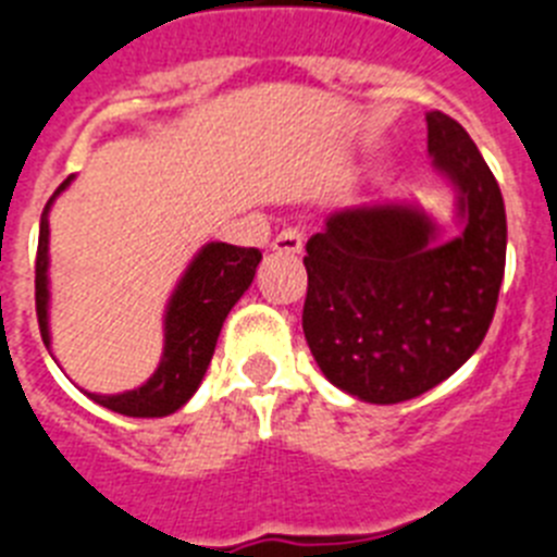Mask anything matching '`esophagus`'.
Returning a JSON list of instances; mask_svg holds the SVG:
<instances>
[{"label":"esophagus","mask_w":557,"mask_h":557,"mask_svg":"<svg viewBox=\"0 0 557 557\" xmlns=\"http://www.w3.org/2000/svg\"><path fill=\"white\" fill-rule=\"evenodd\" d=\"M270 248H273L275 253H284V256L301 253V248H304V236H301V231L284 228L282 234H275V239H273V243H270Z\"/></svg>","instance_id":"obj_1"}]
</instances>
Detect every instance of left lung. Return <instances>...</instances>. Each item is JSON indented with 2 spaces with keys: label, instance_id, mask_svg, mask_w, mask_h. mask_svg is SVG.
Instances as JSON below:
<instances>
[{
  "label": "left lung",
  "instance_id": "left-lung-1",
  "mask_svg": "<svg viewBox=\"0 0 557 557\" xmlns=\"http://www.w3.org/2000/svg\"><path fill=\"white\" fill-rule=\"evenodd\" d=\"M426 150L455 186L460 234L416 203L332 211L307 243L304 334L334 387L371 405L432 391L494 321L508 220L494 172L460 122L426 113Z\"/></svg>",
  "mask_w": 557,
  "mask_h": 557
}]
</instances>
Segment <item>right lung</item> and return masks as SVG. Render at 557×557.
I'll return each instance as SVG.
<instances>
[{
  "label": "right lung",
  "mask_w": 557,
  "mask_h": 557,
  "mask_svg": "<svg viewBox=\"0 0 557 557\" xmlns=\"http://www.w3.org/2000/svg\"><path fill=\"white\" fill-rule=\"evenodd\" d=\"M69 175L55 195L47 200L38 231L36 256V312L41 337L49 348V209L55 198L72 184ZM262 253L256 248H236L228 243H209L198 250L189 268L181 275L178 287L170 295L164 312V354L150 379L141 387L125 393H86L91 401L131 418H161L195 396L218 346L220 329L234 304L253 282Z\"/></svg>",
  "instance_id": "obj_1"
}]
</instances>
